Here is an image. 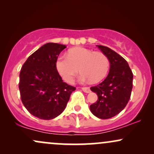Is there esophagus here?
<instances>
[{
	"label": "esophagus",
	"instance_id": "1",
	"mask_svg": "<svg viewBox=\"0 0 154 154\" xmlns=\"http://www.w3.org/2000/svg\"><path fill=\"white\" fill-rule=\"evenodd\" d=\"M82 90L83 91L85 92V93H90L91 92V89H90L89 87H84V88H82Z\"/></svg>",
	"mask_w": 154,
	"mask_h": 154
}]
</instances>
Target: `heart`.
I'll list each match as a JSON object with an SVG mask.
<instances>
[{
  "mask_svg": "<svg viewBox=\"0 0 154 154\" xmlns=\"http://www.w3.org/2000/svg\"><path fill=\"white\" fill-rule=\"evenodd\" d=\"M56 68L66 82H72L79 70L82 72L79 77L80 81L98 82L107 75L110 61L103 53L85 48H75L69 51L67 56L62 55L58 58Z\"/></svg>",
  "mask_w": 154,
  "mask_h": 154,
  "instance_id": "b5f03b06",
  "label": "heart"
}]
</instances>
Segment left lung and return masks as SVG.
I'll list each match as a JSON object with an SVG mask.
<instances>
[{
	"label": "left lung",
	"mask_w": 154,
	"mask_h": 154,
	"mask_svg": "<svg viewBox=\"0 0 154 154\" xmlns=\"http://www.w3.org/2000/svg\"><path fill=\"white\" fill-rule=\"evenodd\" d=\"M110 61L107 77L91 90L98 100L90 106L93 115L106 119L116 116L125 109L131 95L133 74L127 61L115 51L103 45H98Z\"/></svg>",
	"instance_id": "1"
}]
</instances>
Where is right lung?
I'll use <instances>...</instances> for the list:
<instances>
[{"mask_svg":"<svg viewBox=\"0 0 154 154\" xmlns=\"http://www.w3.org/2000/svg\"><path fill=\"white\" fill-rule=\"evenodd\" d=\"M65 48L58 43L45 44L21 69L19 88L22 103L39 119L49 120L60 115L76 90L63 82L56 69L58 56Z\"/></svg>","mask_w":154,"mask_h":154,"instance_id":"1","label":"right lung"}]
</instances>
